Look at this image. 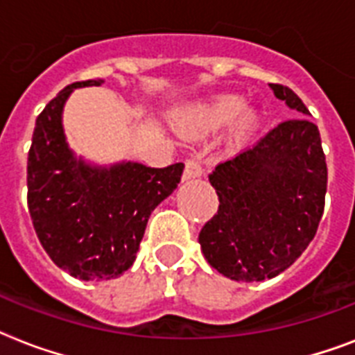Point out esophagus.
<instances>
[{
	"mask_svg": "<svg viewBox=\"0 0 355 355\" xmlns=\"http://www.w3.org/2000/svg\"><path fill=\"white\" fill-rule=\"evenodd\" d=\"M202 175V166H200L199 158H195V156H189L186 158V169H184V178L188 180V178H197Z\"/></svg>",
	"mask_w": 355,
	"mask_h": 355,
	"instance_id": "34e87169",
	"label": "esophagus"
}]
</instances>
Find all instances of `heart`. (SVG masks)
<instances>
[{
    "label": "heart",
    "mask_w": 355,
    "mask_h": 355,
    "mask_svg": "<svg viewBox=\"0 0 355 355\" xmlns=\"http://www.w3.org/2000/svg\"><path fill=\"white\" fill-rule=\"evenodd\" d=\"M243 107V101L236 96H225L219 97L216 101L206 103L200 107L193 108L186 118V127L193 134H202L208 130H216V128L227 125L230 119L236 116ZM256 114L245 112L237 121V132L247 134L256 127Z\"/></svg>",
    "instance_id": "b5f03b06"
}]
</instances>
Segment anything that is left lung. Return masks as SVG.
<instances>
[{
	"instance_id": "1",
	"label": "left lung",
	"mask_w": 355,
	"mask_h": 355,
	"mask_svg": "<svg viewBox=\"0 0 355 355\" xmlns=\"http://www.w3.org/2000/svg\"><path fill=\"white\" fill-rule=\"evenodd\" d=\"M298 116L309 110L284 85H269ZM219 210L199 234L208 263L230 280L261 282L291 267L317 234L328 167L308 118L280 123L208 175Z\"/></svg>"
}]
</instances>
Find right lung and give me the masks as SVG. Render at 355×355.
Listing matches in <instances>:
<instances>
[{
    "label": "right lung",
    "mask_w": 355,
    "mask_h": 355,
    "mask_svg": "<svg viewBox=\"0 0 355 355\" xmlns=\"http://www.w3.org/2000/svg\"><path fill=\"white\" fill-rule=\"evenodd\" d=\"M101 83H73L47 103L27 158V206L36 236L55 265L80 280L118 278L134 263L150 214L184 171L182 162L97 167L75 158L64 136V103L73 88Z\"/></svg>",
    "instance_id": "1"
}]
</instances>
